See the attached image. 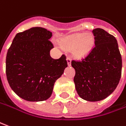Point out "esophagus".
<instances>
[{
    "instance_id": "34e87169",
    "label": "esophagus",
    "mask_w": 126,
    "mask_h": 126,
    "mask_svg": "<svg viewBox=\"0 0 126 126\" xmlns=\"http://www.w3.org/2000/svg\"><path fill=\"white\" fill-rule=\"evenodd\" d=\"M67 65H69V66H70V65H71V58L70 57H67Z\"/></svg>"
}]
</instances>
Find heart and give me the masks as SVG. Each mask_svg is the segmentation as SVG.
I'll return each mask as SVG.
<instances>
[{
    "instance_id": "1",
    "label": "heart",
    "mask_w": 126,
    "mask_h": 126,
    "mask_svg": "<svg viewBox=\"0 0 126 126\" xmlns=\"http://www.w3.org/2000/svg\"><path fill=\"white\" fill-rule=\"evenodd\" d=\"M61 46L65 49L72 50L77 59H83L90 54L95 45V39L90 33H77L65 36L61 41Z\"/></svg>"
}]
</instances>
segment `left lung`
<instances>
[{
  "label": "left lung",
  "mask_w": 126,
  "mask_h": 126,
  "mask_svg": "<svg viewBox=\"0 0 126 126\" xmlns=\"http://www.w3.org/2000/svg\"><path fill=\"white\" fill-rule=\"evenodd\" d=\"M95 46L86 58L72 61L74 82L79 96L99 101L114 91L120 81L122 59L117 39L101 28L92 30Z\"/></svg>",
  "instance_id": "left-lung-1"
}]
</instances>
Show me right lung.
Masks as SVG:
<instances>
[{
	"instance_id": "right-lung-1",
	"label": "right lung",
	"mask_w": 126,
	"mask_h": 126,
	"mask_svg": "<svg viewBox=\"0 0 126 126\" xmlns=\"http://www.w3.org/2000/svg\"><path fill=\"white\" fill-rule=\"evenodd\" d=\"M52 34L32 27L16 34L6 56V76L12 90L28 101H42L52 95L55 81L67 67L64 54L54 59L49 52Z\"/></svg>"
}]
</instances>
